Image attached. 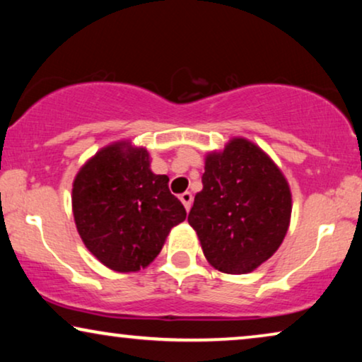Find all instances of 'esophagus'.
Wrapping results in <instances>:
<instances>
[{"mask_svg":"<svg viewBox=\"0 0 362 362\" xmlns=\"http://www.w3.org/2000/svg\"><path fill=\"white\" fill-rule=\"evenodd\" d=\"M180 199L182 202V206L186 207V211H189L191 206H192V194H191V192L189 191L182 192V194L180 196Z\"/></svg>","mask_w":362,"mask_h":362,"instance_id":"34e87169","label":"esophagus"}]
</instances>
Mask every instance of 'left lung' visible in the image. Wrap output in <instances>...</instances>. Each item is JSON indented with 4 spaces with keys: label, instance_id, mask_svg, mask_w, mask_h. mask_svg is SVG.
<instances>
[{
    "label": "left lung",
    "instance_id": "1",
    "mask_svg": "<svg viewBox=\"0 0 362 362\" xmlns=\"http://www.w3.org/2000/svg\"><path fill=\"white\" fill-rule=\"evenodd\" d=\"M290 217L288 181L259 145L234 136L221 151L207 153L187 222L216 270L254 272L279 250Z\"/></svg>",
    "mask_w": 362,
    "mask_h": 362
}]
</instances>
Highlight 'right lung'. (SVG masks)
<instances>
[{
    "mask_svg": "<svg viewBox=\"0 0 362 362\" xmlns=\"http://www.w3.org/2000/svg\"><path fill=\"white\" fill-rule=\"evenodd\" d=\"M150 153L130 140L103 146L72 182V212L88 252L113 272L146 269L186 209L151 171Z\"/></svg>",
    "mask_w": 362,
    "mask_h": 362,
    "instance_id": "add662e5",
    "label": "right lung"
}]
</instances>
